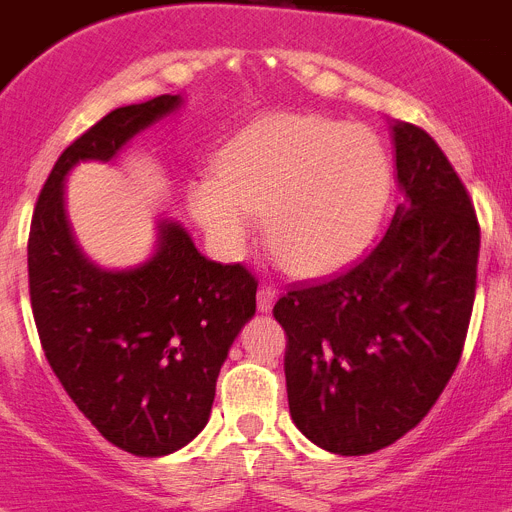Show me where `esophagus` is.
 I'll return each mask as SVG.
<instances>
[{
    "mask_svg": "<svg viewBox=\"0 0 512 512\" xmlns=\"http://www.w3.org/2000/svg\"><path fill=\"white\" fill-rule=\"evenodd\" d=\"M277 297H279V289L274 287V284H261L259 297H256V300H259V310L269 312L271 307H274V302H277Z\"/></svg>",
    "mask_w": 512,
    "mask_h": 512,
    "instance_id": "obj_1",
    "label": "esophagus"
}]
</instances>
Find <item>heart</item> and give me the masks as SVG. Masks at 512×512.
I'll return each instance as SVG.
<instances>
[{"mask_svg":"<svg viewBox=\"0 0 512 512\" xmlns=\"http://www.w3.org/2000/svg\"><path fill=\"white\" fill-rule=\"evenodd\" d=\"M390 194V161L369 130L315 115H271L189 184V210L225 256L266 212L271 251L300 277L343 269L372 241Z\"/></svg>","mask_w":512,"mask_h":512,"instance_id":"1","label":"heart"}]
</instances>
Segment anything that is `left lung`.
Masks as SVG:
<instances>
[{"instance_id": "8db88e82", "label": "left lung", "mask_w": 512, "mask_h": 512, "mask_svg": "<svg viewBox=\"0 0 512 512\" xmlns=\"http://www.w3.org/2000/svg\"><path fill=\"white\" fill-rule=\"evenodd\" d=\"M392 135L405 202L382 241L274 305L292 420L341 456L374 454L428 415L461 359L477 292L467 187L423 128L397 122Z\"/></svg>"}]
</instances>
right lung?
Instances as JSON below:
<instances>
[{
	"label": "right lung",
	"mask_w": 512,
	"mask_h": 512,
	"mask_svg": "<svg viewBox=\"0 0 512 512\" xmlns=\"http://www.w3.org/2000/svg\"><path fill=\"white\" fill-rule=\"evenodd\" d=\"M176 104L161 94L117 107L81 133L45 179L27 238L45 359L84 418L135 456L171 454L205 428L230 343L256 312L259 279L243 264L205 259L176 223L161 225L148 264L97 269L71 238L61 182L76 161H110Z\"/></svg>",
	"instance_id": "add662e5"
}]
</instances>
